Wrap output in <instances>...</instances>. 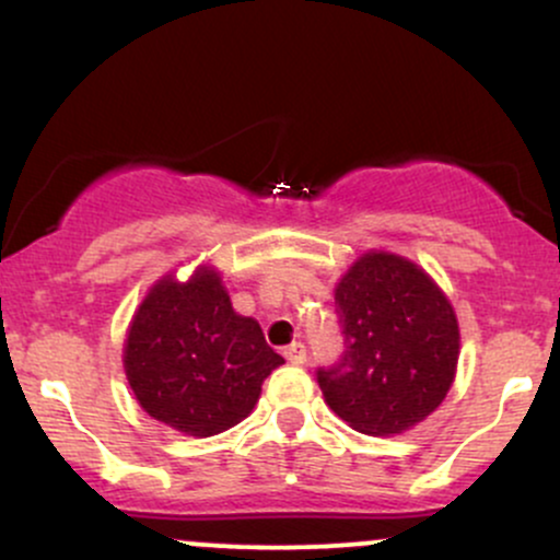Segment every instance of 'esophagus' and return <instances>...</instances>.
Wrapping results in <instances>:
<instances>
[{"label": "esophagus", "instance_id": "34e87169", "mask_svg": "<svg viewBox=\"0 0 560 560\" xmlns=\"http://www.w3.org/2000/svg\"><path fill=\"white\" fill-rule=\"evenodd\" d=\"M284 358L292 365H300V363H305L307 361V350H305V345L302 342H292L289 347H284Z\"/></svg>", "mask_w": 560, "mask_h": 560}]
</instances>
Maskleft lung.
Segmentation results:
<instances>
[{
    "label": "left lung",
    "instance_id": "left-lung-1",
    "mask_svg": "<svg viewBox=\"0 0 560 560\" xmlns=\"http://www.w3.org/2000/svg\"><path fill=\"white\" fill-rule=\"evenodd\" d=\"M345 350L316 371L339 419L363 434H400L445 400L458 365V320L410 260L363 255L334 292Z\"/></svg>",
    "mask_w": 560,
    "mask_h": 560
}]
</instances>
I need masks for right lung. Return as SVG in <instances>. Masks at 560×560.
Here are the masks:
<instances>
[{"label": "right lung", "mask_w": 560, "mask_h": 560, "mask_svg": "<svg viewBox=\"0 0 560 560\" xmlns=\"http://www.w3.org/2000/svg\"><path fill=\"white\" fill-rule=\"evenodd\" d=\"M126 376L152 419L191 436H213L240 423L284 363L266 345L258 320L236 316L210 268L186 284L163 279L133 316Z\"/></svg>", "instance_id": "right-lung-1"}]
</instances>
